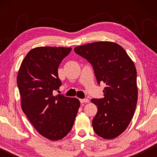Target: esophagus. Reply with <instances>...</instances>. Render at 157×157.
I'll list each match as a JSON object with an SVG mask.
<instances>
[{
	"label": "esophagus",
	"mask_w": 157,
	"mask_h": 157,
	"mask_svg": "<svg viewBox=\"0 0 157 157\" xmlns=\"http://www.w3.org/2000/svg\"><path fill=\"white\" fill-rule=\"evenodd\" d=\"M89 101V100L88 98H83V99H80V102L81 104H83V103H88Z\"/></svg>",
	"instance_id": "34e87169"
}]
</instances>
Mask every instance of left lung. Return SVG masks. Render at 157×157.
Listing matches in <instances>:
<instances>
[{"label":"left lung","instance_id":"8db88e82","mask_svg":"<svg viewBox=\"0 0 157 157\" xmlns=\"http://www.w3.org/2000/svg\"><path fill=\"white\" fill-rule=\"evenodd\" d=\"M76 54L93 67L98 85L104 83V97L92 98L98 111L92 121L94 132L106 139H114L128 127L138 98L136 70L125 50L109 41L77 46Z\"/></svg>","mask_w":157,"mask_h":157}]
</instances>
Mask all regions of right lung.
I'll return each mask as SVG.
<instances>
[{"label": "right lung", "mask_w": 157, "mask_h": 157, "mask_svg": "<svg viewBox=\"0 0 157 157\" xmlns=\"http://www.w3.org/2000/svg\"><path fill=\"white\" fill-rule=\"evenodd\" d=\"M71 51L51 46L32 49L21 63L17 77L23 111L38 132L52 141L70 132L80 106L76 98L54 96L62 85L58 68Z\"/></svg>", "instance_id": "add662e5"}]
</instances>
